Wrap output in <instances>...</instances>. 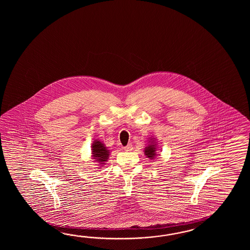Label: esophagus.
<instances>
[{"mask_svg": "<svg viewBox=\"0 0 250 250\" xmlns=\"http://www.w3.org/2000/svg\"><path fill=\"white\" fill-rule=\"evenodd\" d=\"M133 146L131 144H128L127 146H126L125 147H124V150L125 151H127V152H129V151H132Z\"/></svg>", "mask_w": 250, "mask_h": 250, "instance_id": "1", "label": "esophagus"}]
</instances>
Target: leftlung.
<instances>
[{
    "label": "left lung",
    "mask_w": 250,
    "mask_h": 250,
    "mask_svg": "<svg viewBox=\"0 0 250 250\" xmlns=\"http://www.w3.org/2000/svg\"><path fill=\"white\" fill-rule=\"evenodd\" d=\"M145 155L149 158V159L153 160L156 156V151H157V143L155 138H151L149 140V145L145 147Z\"/></svg>",
    "instance_id": "obj_1"
}]
</instances>
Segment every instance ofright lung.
Listing matches in <instances>:
<instances>
[{
	"instance_id": "obj_1",
	"label": "right lung",
	"mask_w": 250,
	"mask_h": 250,
	"mask_svg": "<svg viewBox=\"0 0 250 250\" xmlns=\"http://www.w3.org/2000/svg\"><path fill=\"white\" fill-rule=\"evenodd\" d=\"M91 151H92V159H94L95 163H97L103 167V165H105L107 160L110 155V150H108L104 144L101 142L99 139H96L91 146Z\"/></svg>"
}]
</instances>
